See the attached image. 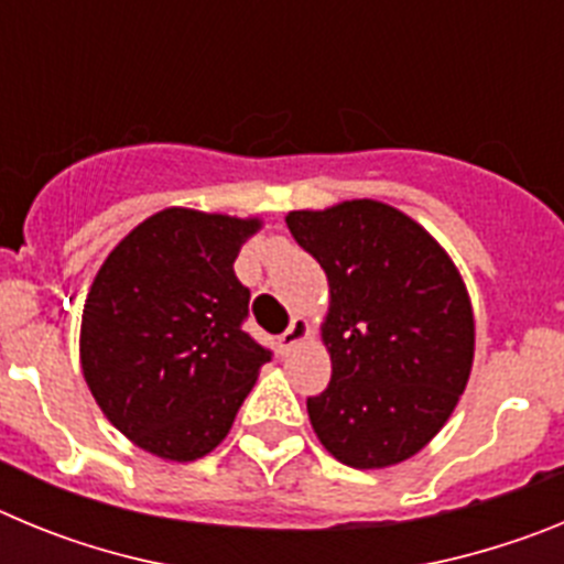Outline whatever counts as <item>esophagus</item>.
Returning <instances> with one entry per match:
<instances>
[{
  "instance_id": "34e87169",
  "label": "esophagus",
  "mask_w": 564,
  "mask_h": 564,
  "mask_svg": "<svg viewBox=\"0 0 564 564\" xmlns=\"http://www.w3.org/2000/svg\"><path fill=\"white\" fill-rule=\"evenodd\" d=\"M311 336V325H307V318H302V316H296L291 322V325H288V330L282 333V336H279V347H282V350H293V347H296L299 341H305V338Z\"/></svg>"
}]
</instances>
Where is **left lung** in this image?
<instances>
[{
	"label": "left lung",
	"mask_w": 564,
	"mask_h": 564,
	"mask_svg": "<svg viewBox=\"0 0 564 564\" xmlns=\"http://www.w3.org/2000/svg\"><path fill=\"white\" fill-rule=\"evenodd\" d=\"M285 223L330 282L322 338L333 376L307 398L313 432L347 466H395L441 432L466 390V285L432 234L387 203L347 200Z\"/></svg>",
	"instance_id": "left-lung-1"
}]
</instances>
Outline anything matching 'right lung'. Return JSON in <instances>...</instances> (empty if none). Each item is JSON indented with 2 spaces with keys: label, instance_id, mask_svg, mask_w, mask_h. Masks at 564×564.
Listing matches in <instances>:
<instances>
[{
  "label": "right lung",
  "instance_id": "1",
  "mask_svg": "<svg viewBox=\"0 0 564 564\" xmlns=\"http://www.w3.org/2000/svg\"><path fill=\"white\" fill-rule=\"evenodd\" d=\"M259 220L163 208L104 259L82 316V370L115 430L163 460L220 446L271 350L242 322L234 259Z\"/></svg>",
  "mask_w": 564,
  "mask_h": 564
}]
</instances>
